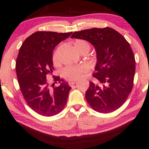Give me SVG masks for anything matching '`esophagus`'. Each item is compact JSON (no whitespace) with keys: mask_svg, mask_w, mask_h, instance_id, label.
<instances>
[{"mask_svg":"<svg viewBox=\"0 0 149 149\" xmlns=\"http://www.w3.org/2000/svg\"><path fill=\"white\" fill-rule=\"evenodd\" d=\"M75 83H77V81H70L69 83H68V84H69L70 86H73V85L75 84Z\"/></svg>","mask_w":149,"mask_h":149,"instance_id":"esophagus-1","label":"esophagus"}]
</instances>
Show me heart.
<instances>
[{"instance_id":"1","label":"heart","mask_w":149,"mask_h":149,"mask_svg":"<svg viewBox=\"0 0 149 149\" xmlns=\"http://www.w3.org/2000/svg\"><path fill=\"white\" fill-rule=\"evenodd\" d=\"M73 48L75 51H78L81 49H86L89 51L90 45L87 41L84 40H76L73 43ZM52 60L54 64L58 63V56L57 52H54L52 57ZM88 66L86 65L77 66H68L62 70V77L68 81H74L81 77L84 73L86 72Z\"/></svg>"}]
</instances>
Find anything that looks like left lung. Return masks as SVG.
<instances>
[{
	"label": "left lung",
	"instance_id": "left-lung-1",
	"mask_svg": "<svg viewBox=\"0 0 149 149\" xmlns=\"http://www.w3.org/2000/svg\"><path fill=\"white\" fill-rule=\"evenodd\" d=\"M71 38L88 41L96 50V73L93 76L99 84L90 82L85 95L88 103L101 113L118 109L127 100L133 86L136 62L129 43L110 27L78 31Z\"/></svg>",
	"mask_w": 149,
	"mask_h": 149
}]
</instances>
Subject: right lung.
I'll return each mask as SVG.
<instances>
[{
  "instance_id": "obj_1",
  "label": "right lung",
  "mask_w": 149,
  "mask_h": 149,
  "mask_svg": "<svg viewBox=\"0 0 149 149\" xmlns=\"http://www.w3.org/2000/svg\"><path fill=\"white\" fill-rule=\"evenodd\" d=\"M72 32L58 33L38 31L25 40L16 61V72L21 92L31 109L40 115L52 116L64 109L71 87L60 77V85L50 86L47 75L53 72L52 52ZM54 85H53V84Z\"/></svg>"
}]
</instances>
